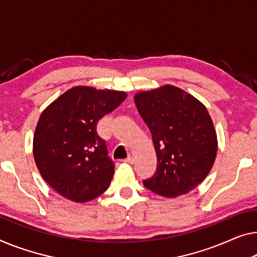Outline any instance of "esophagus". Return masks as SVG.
Masks as SVG:
<instances>
[{
    "instance_id": "34e87169",
    "label": "esophagus",
    "mask_w": 257,
    "mask_h": 257,
    "mask_svg": "<svg viewBox=\"0 0 257 257\" xmlns=\"http://www.w3.org/2000/svg\"><path fill=\"white\" fill-rule=\"evenodd\" d=\"M135 153L134 152H129L128 153V158L125 159V163H129V164H134L135 163Z\"/></svg>"
}]
</instances>
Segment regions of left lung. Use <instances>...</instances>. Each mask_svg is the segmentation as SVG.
Masks as SVG:
<instances>
[{"label":"left lung","mask_w":257,"mask_h":257,"mask_svg":"<svg viewBox=\"0 0 257 257\" xmlns=\"http://www.w3.org/2000/svg\"><path fill=\"white\" fill-rule=\"evenodd\" d=\"M134 99L158 159L156 173L144 186L164 197L188 193L205 179L216 159L217 136L208 109L172 85L140 92Z\"/></svg>","instance_id":"8db88e82"}]
</instances>
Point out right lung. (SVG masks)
<instances>
[{"mask_svg":"<svg viewBox=\"0 0 257 257\" xmlns=\"http://www.w3.org/2000/svg\"><path fill=\"white\" fill-rule=\"evenodd\" d=\"M125 97L122 91L76 86L41 114L33 139L34 160L41 177L61 196L83 203L108 188L115 165L97 123Z\"/></svg>","mask_w":257,"mask_h":257,"instance_id":"1","label":"right lung"}]
</instances>
